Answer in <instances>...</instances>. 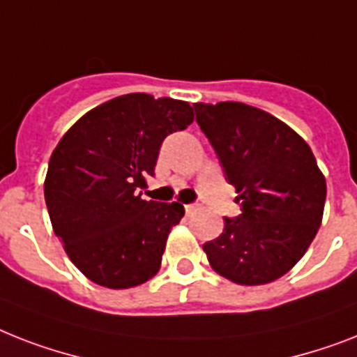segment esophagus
<instances>
[{
    "label": "esophagus",
    "mask_w": 357,
    "mask_h": 357,
    "mask_svg": "<svg viewBox=\"0 0 357 357\" xmlns=\"http://www.w3.org/2000/svg\"><path fill=\"white\" fill-rule=\"evenodd\" d=\"M196 205H185V213L187 214H192V213H196Z\"/></svg>",
    "instance_id": "obj_1"
}]
</instances>
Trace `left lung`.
<instances>
[{
	"label": "left lung",
	"instance_id": "left-lung-1",
	"mask_svg": "<svg viewBox=\"0 0 357 357\" xmlns=\"http://www.w3.org/2000/svg\"><path fill=\"white\" fill-rule=\"evenodd\" d=\"M225 178L242 202L238 218L204 244L211 268L231 282L280 279L319 231L326 179L308 143L280 119L244 102L194 104Z\"/></svg>",
	"mask_w": 357,
	"mask_h": 357
}]
</instances>
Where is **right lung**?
I'll list each match as a JSON object with an SVG mask.
<instances>
[{
	"label": "right lung",
	"instance_id": "obj_1",
	"mask_svg": "<svg viewBox=\"0 0 357 357\" xmlns=\"http://www.w3.org/2000/svg\"><path fill=\"white\" fill-rule=\"evenodd\" d=\"M192 121L185 100L121 95L78 119L51 153L43 194L53 231L98 286L133 288L161 268L185 208L146 202L139 188L153 176L163 139Z\"/></svg>",
	"mask_w": 357,
	"mask_h": 357
}]
</instances>
